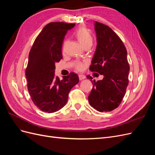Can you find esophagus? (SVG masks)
<instances>
[{"instance_id":"esophagus-1","label":"esophagus","mask_w":155,"mask_h":155,"mask_svg":"<svg viewBox=\"0 0 155 155\" xmlns=\"http://www.w3.org/2000/svg\"><path fill=\"white\" fill-rule=\"evenodd\" d=\"M79 79H80V80H82V79H85L86 76L84 74H79Z\"/></svg>"}]
</instances>
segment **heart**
<instances>
[{
  "label": "heart",
  "instance_id": "obj_1",
  "mask_svg": "<svg viewBox=\"0 0 155 155\" xmlns=\"http://www.w3.org/2000/svg\"><path fill=\"white\" fill-rule=\"evenodd\" d=\"M75 36L83 46L92 44L93 37L89 31L85 27H80L75 33ZM86 64V61L78 62L76 63V67L79 70H82Z\"/></svg>",
  "mask_w": 155,
  "mask_h": 155
}]
</instances>
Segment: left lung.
I'll use <instances>...</instances> for the list:
<instances>
[{"mask_svg":"<svg viewBox=\"0 0 155 155\" xmlns=\"http://www.w3.org/2000/svg\"><path fill=\"white\" fill-rule=\"evenodd\" d=\"M97 46L90 70L104 76L92 81L88 97L89 104L100 112H110L118 107L129 84V64L127 50L118 35L110 27L95 21Z\"/></svg>","mask_w":155,"mask_h":155,"instance_id":"obj_1","label":"left lung"}]
</instances>
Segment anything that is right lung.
Returning a JSON list of instances; mask_svg holds the SVG:
<instances>
[{"instance_id":"right-lung-1","label":"right lung","mask_w":155,"mask_h":155,"mask_svg":"<svg viewBox=\"0 0 155 155\" xmlns=\"http://www.w3.org/2000/svg\"><path fill=\"white\" fill-rule=\"evenodd\" d=\"M75 24L62 22L46 25L37 37L30 50L25 76L27 87L34 105L48 113L58 111L68 101V93L79 82L71 72L63 80L55 78L56 63L63 58L62 45L68 30Z\"/></svg>"}]
</instances>
